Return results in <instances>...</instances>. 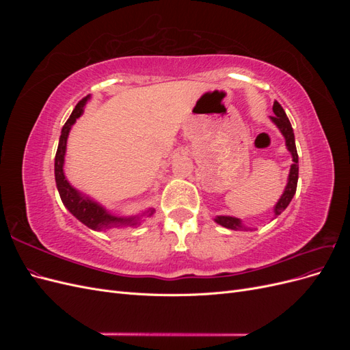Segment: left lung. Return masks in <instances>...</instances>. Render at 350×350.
I'll return each mask as SVG.
<instances>
[{"instance_id":"left-lung-1","label":"left lung","mask_w":350,"mask_h":350,"mask_svg":"<svg viewBox=\"0 0 350 350\" xmlns=\"http://www.w3.org/2000/svg\"><path fill=\"white\" fill-rule=\"evenodd\" d=\"M273 112L274 115L270 116L271 121L279 126V130L282 131V134L284 135L286 139V147L292 154V166H291V172H289V181L288 185L284 188V193L282 194L280 200L278 201L276 207H274V215L279 216L282 211L289 206V203L292 201L295 193H296V185H298V175H299V165H298V152H296V146H295V134H293V129L291 125V121L288 116H286V112L283 111L282 105L276 100L273 103ZM219 225L225 226L228 229L232 230H241V229H248L241 224V220L237 217H230V216H217L215 219Z\"/></svg>"}]
</instances>
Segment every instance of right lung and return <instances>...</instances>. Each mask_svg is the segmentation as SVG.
<instances>
[{"mask_svg":"<svg viewBox=\"0 0 350 350\" xmlns=\"http://www.w3.org/2000/svg\"><path fill=\"white\" fill-rule=\"evenodd\" d=\"M89 96L83 98L77 105L74 111L71 112L70 118L67 122L62 126L61 137H59V143H58V149L55 154V183L59 197L62 200V203L70 210V213L77 217L81 224L86 225L90 229L94 230H102V229H108L115 225H135V217H129V219H122V217H115L109 215L107 210H105L102 206L98 203H94L90 198L83 197L77 189H74L64 176V171H62V165H64V156H66V147H67V137L71 130V125L76 122V120L83 113V107L84 103L88 102ZM154 208H150L149 216L153 215Z\"/></svg>","mask_w":350,"mask_h":350,"instance_id":"obj_1","label":"right lung"}]
</instances>
